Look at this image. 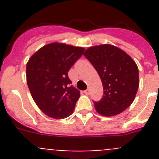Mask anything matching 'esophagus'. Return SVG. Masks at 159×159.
<instances>
[{
    "mask_svg": "<svg viewBox=\"0 0 159 159\" xmlns=\"http://www.w3.org/2000/svg\"><path fill=\"white\" fill-rule=\"evenodd\" d=\"M84 93L86 94V95H89V94H90V90L89 89L85 90V91H84Z\"/></svg>",
    "mask_w": 159,
    "mask_h": 159,
    "instance_id": "obj_1",
    "label": "esophagus"
}]
</instances>
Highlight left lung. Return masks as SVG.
Masks as SVG:
<instances>
[{"mask_svg": "<svg viewBox=\"0 0 159 159\" xmlns=\"http://www.w3.org/2000/svg\"><path fill=\"white\" fill-rule=\"evenodd\" d=\"M99 74L103 95L94 101L95 110L103 116H115L130 106L139 85V69L131 57L111 44H101L84 52Z\"/></svg>", "mask_w": 159, "mask_h": 159, "instance_id": "1", "label": "left lung"}]
</instances>
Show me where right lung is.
I'll list each match as a JSON object with an SVG mask.
<instances>
[{
	"label": "right lung",
	"mask_w": 159,
	"mask_h": 159,
	"mask_svg": "<svg viewBox=\"0 0 159 159\" xmlns=\"http://www.w3.org/2000/svg\"><path fill=\"white\" fill-rule=\"evenodd\" d=\"M84 50L55 42L39 49L27 63V84L32 99L49 117L64 119L75 109L80 92L71 86L67 73Z\"/></svg>",
	"instance_id": "add662e5"
}]
</instances>
